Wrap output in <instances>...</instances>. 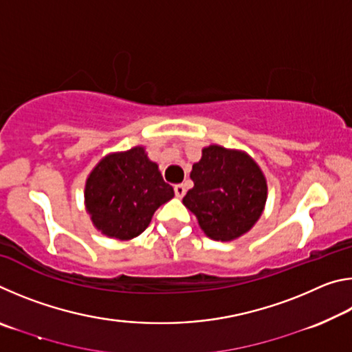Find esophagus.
Returning <instances> with one entry per match:
<instances>
[{"mask_svg": "<svg viewBox=\"0 0 352 352\" xmlns=\"http://www.w3.org/2000/svg\"><path fill=\"white\" fill-rule=\"evenodd\" d=\"M174 190H175V195L178 199H182L184 194H186V186L184 184H175L174 186Z\"/></svg>", "mask_w": 352, "mask_h": 352, "instance_id": "1", "label": "esophagus"}]
</instances>
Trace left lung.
<instances>
[{
    "instance_id": "8db88e82",
    "label": "left lung",
    "mask_w": 352,
    "mask_h": 352,
    "mask_svg": "<svg viewBox=\"0 0 352 352\" xmlns=\"http://www.w3.org/2000/svg\"><path fill=\"white\" fill-rule=\"evenodd\" d=\"M194 188L183 205L214 241L237 239L258 222L267 200V182L254 160L241 151L208 146L190 170Z\"/></svg>"
}]
</instances>
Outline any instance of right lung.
I'll use <instances>...</instances> for the list:
<instances>
[{
  "label": "right lung",
  "mask_w": 352,
  "mask_h": 352,
  "mask_svg": "<svg viewBox=\"0 0 352 352\" xmlns=\"http://www.w3.org/2000/svg\"><path fill=\"white\" fill-rule=\"evenodd\" d=\"M172 197L174 189L141 146L107 155L85 183V206L93 225L119 241L140 236L153 212Z\"/></svg>",
  "instance_id": "right-lung-1"
}]
</instances>
